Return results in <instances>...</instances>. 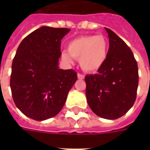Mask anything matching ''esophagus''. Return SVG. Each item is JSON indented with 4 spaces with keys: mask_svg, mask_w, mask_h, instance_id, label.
<instances>
[{
    "mask_svg": "<svg viewBox=\"0 0 150 150\" xmlns=\"http://www.w3.org/2000/svg\"><path fill=\"white\" fill-rule=\"evenodd\" d=\"M77 76H78L79 79H84V75H82V74H79V73L77 75Z\"/></svg>",
    "mask_w": 150,
    "mask_h": 150,
    "instance_id": "1",
    "label": "esophagus"
}]
</instances>
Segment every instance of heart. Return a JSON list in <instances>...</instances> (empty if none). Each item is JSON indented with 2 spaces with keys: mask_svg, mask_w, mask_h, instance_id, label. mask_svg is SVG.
<instances>
[{
  "mask_svg": "<svg viewBox=\"0 0 150 150\" xmlns=\"http://www.w3.org/2000/svg\"><path fill=\"white\" fill-rule=\"evenodd\" d=\"M108 49V41L104 35L81 36L68 43L67 51L69 54L63 52L62 58L67 63L72 62L71 57L79 59V65L83 71L96 72L106 61Z\"/></svg>",
  "mask_w": 150,
  "mask_h": 150,
  "instance_id": "obj_1",
  "label": "heart"
}]
</instances>
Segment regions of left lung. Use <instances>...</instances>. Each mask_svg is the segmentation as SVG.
Listing matches in <instances>:
<instances>
[{"label": "left lung", "instance_id": "8db88e82", "mask_svg": "<svg viewBox=\"0 0 150 150\" xmlns=\"http://www.w3.org/2000/svg\"><path fill=\"white\" fill-rule=\"evenodd\" d=\"M106 61L97 74L85 76L89 107L100 117L115 120L132 107L138 87V67L132 50L113 31Z\"/></svg>", "mask_w": 150, "mask_h": 150}]
</instances>
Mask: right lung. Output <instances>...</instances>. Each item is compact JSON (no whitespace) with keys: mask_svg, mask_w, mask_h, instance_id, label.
Wrapping results in <instances>:
<instances>
[{"mask_svg":"<svg viewBox=\"0 0 150 150\" xmlns=\"http://www.w3.org/2000/svg\"><path fill=\"white\" fill-rule=\"evenodd\" d=\"M67 28L42 26L22 40L12 64L10 88L16 106L35 120H45L62 110L77 80L72 70L59 68L61 40Z\"/></svg>","mask_w":150,"mask_h":150,"instance_id":"add662e5","label":"right lung"}]
</instances>
